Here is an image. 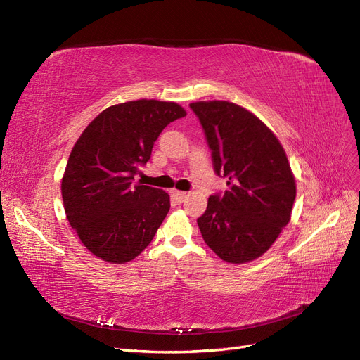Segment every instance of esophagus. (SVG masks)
<instances>
[{"instance_id":"obj_1","label":"esophagus","mask_w":360,"mask_h":360,"mask_svg":"<svg viewBox=\"0 0 360 360\" xmlns=\"http://www.w3.org/2000/svg\"><path fill=\"white\" fill-rule=\"evenodd\" d=\"M171 196L174 198V200H176L177 202L181 204V202L186 200V198H188V193L181 192V191H171Z\"/></svg>"}]
</instances>
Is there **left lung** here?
<instances>
[{
    "instance_id": "left-lung-1",
    "label": "left lung",
    "mask_w": 360,
    "mask_h": 360,
    "mask_svg": "<svg viewBox=\"0 0 360 360\" xmlns=\"http://www.w3.org/2000/svg\"><path fill=\"white\" fill-rule=\"evenodd\" d=\"M200 119L213 168L228 191L208 198L198 226L205 244L229 264L262 256L288 225L296 196L289 160L262 120L228 101L189 105Z\"/></svg>"
}]
</instances>
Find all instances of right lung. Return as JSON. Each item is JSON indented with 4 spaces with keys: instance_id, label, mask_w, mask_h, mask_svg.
<instances>
[{
    "instance_id": "add662e5",
    "label": "right lung",
    "mask_w": 360,
    "mask_h": 360,
    "mask_svg": "<svg viewBox=\"0 0 360 360\" xmlns=\"http://www.w3.org/2000/svg\"><path fill=\"white\" fill-rule=\"evenodd\" d=\"M186 116L176 103L139 100L105 108L74 144L62 177L71 228L92 255L110 264L137 257L169 212V195L134 183L159 134Z\"/></svg>"
}]
</instances>
